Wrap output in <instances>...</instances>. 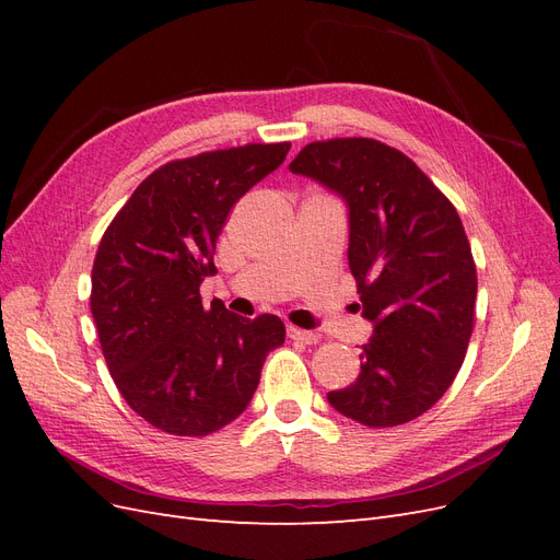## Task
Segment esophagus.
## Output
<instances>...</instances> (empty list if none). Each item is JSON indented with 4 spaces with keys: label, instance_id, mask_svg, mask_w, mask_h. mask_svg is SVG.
Wrapping results in <instances>:
<instances>
[{
    "label": "esophagus",
    "instance_id": "34e87169",
    "mask_svg": "<svg viewBox=\"0 0 560 560\" xmlns=\"http://www.w3.org/2000/svg\"><path fill=\"white\" fill-rule=\"evenodd\" d=\"M287 336H290L292 341H301V343H308V346H313V343L319 341V334L308 331V329H299V327H294V325L287 327Z\"/></svg>",
    "mask_w": 560,
    "mask_h": 560
}]
</instances>
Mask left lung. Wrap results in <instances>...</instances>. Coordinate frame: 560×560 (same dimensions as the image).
<instances>
[{
  "instance_id": "1",
  "label": "left lung",
  "mask_w": 560,
  "mask_h": 560,
  "mask_svg": "<svg viewBox=\"0 0 560 560\" xmlns=\"http://www.w3.org/2000/svg\"><path fill=\"white\" fill-rule=\"evenodd\" d=\"M290 171L346 198L350 273L376 327L358 381L327 399L366 428L404 425L446 393L469 346L477 266L460 214L409 156L371 138L311 142Z\"/></svg>"
}]
</instances>
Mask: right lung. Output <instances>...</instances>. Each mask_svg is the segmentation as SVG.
<instances>
[{
    "instance_id": "right-lung-1",
    "label": "right lung",
    "mask_w": 560,
    "mask_h": 560,
    "mask_svg": "<svg viewBox=\"0 0 560 560\" xmlns=\"http://www.w3.org/2000/svg\"><path fill=\"white\" fill-rule=\"evenodd\" d=\"M290 142L206 151L156 167L116 212L93 261L91 313L109 374L161 432L206 436L238 418L266 354L284 341L276 315L200 301L231 208L284 161Z\"/></svg>"
}]
</instances>
